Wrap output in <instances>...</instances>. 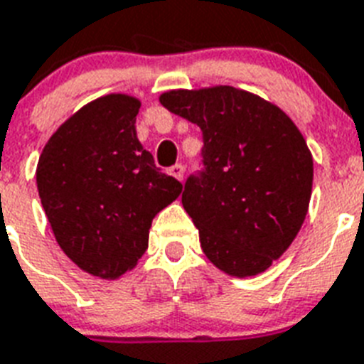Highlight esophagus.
I'll use <instances>...</instances> for the list:
<instances>
[{"label":"esophagus","instance_id":"1","mask_svg":"<svg viewBox=\"0 0 364 364\" xmlns=\"http://www.w3.org/2000/svg\"><path fill=\"white\" fill-rule=\"evenodd\" d=\"M169 175L175 176L176 180H182L184 178V165H180V164L173 165V167L169 169Z\"/></svg>","mask_w":364,"mask_h":364}]
</instances>
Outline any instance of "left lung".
Here are the masks:
<instances>
[{"label": "left lung", "instance_id": "left-lung-1", "mask_svg": "<svg viewBox=\"0 0 364 364\" xmlns=\"http://www.w3.org/2000/svg\"><path fill=\"white\" fill-rule=\"evenodd\" d=\"M161 106L203 132V165L182 204L200 247L232 277L266 272L301 229L312 193V154L292 119L230 85L176 89Z\"/></svg>", "mask_w": 364, "mask_h": 364}]
</instances>
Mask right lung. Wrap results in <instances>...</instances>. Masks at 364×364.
I'll return each mask as SVG.
<instances>
[{"instance_id":"add662e5","label":"right lung","mask_w":364,"mask_h":364,"mask_svg":"<svg viewBox=\"0 0 364 364\" xmlns=\"http://www.w3.org/2000/svg\"><path fill=\"white\" fill-rule=\"evenodd\" d=\"M139 107L121 92L96 98L57 128L38 158V197L59 247L100 279L134 268L152 219L182 193L137 139Z\"/></svg>"}]
</instances>
